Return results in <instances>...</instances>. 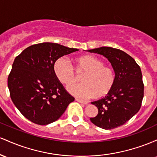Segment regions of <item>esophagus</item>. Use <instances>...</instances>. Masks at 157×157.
I'll return each instance as SVG.
<instances>
[{"instance_id": "obj_1", "label": "esophagus", "mask_w": 157, "mask_h": 157, "mask_svg": "<svg viewBox=\"0 0 157 157\" xmlns=\"http://www.w3.org/2000/svg\"><path fill=\"white\" fill-rule=\"evenodd\" d=\"M76 100V101L80 102V103H82V104H85V105H86V104H88V102L86 101V100H80V99H78V98H76L75 99Z\"/></svg>"}]
</instances>
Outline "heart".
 Masks as SVG:
<instances>
[{"label": "heart", "instance_id": "obj_1", "mask_svg": "<svg viewBox=\"0 0 157 157\" xmlns=\"http://www.w3.org/2000/svg\"><path fill=\"white\" fill-rule=\"evenodd\" d=\"M78 73H85L82 83L72 84L67 87L68 91L80 98L101 97L108 94L116 82V75L112 68L105 66L104 62L91 55L77 57L75 60ZM54 72L62 83L69 85L77 80L75 68L65 57H60L54 64Z\"/></svg>", "mask_w": 157, "mask_h": 157}]
</instances>
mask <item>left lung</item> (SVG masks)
Segmentation results:
<instances>
[{
	"mask_svg": "<svg viewBox=\"0 0 157 157\" xmlns=\"http://www.w3.org/2000/svg\"><path fill=\"white\" fill-rule=\"evenodd\" d=\"M103 55L112 65L116 82L105 97L91 102L98 109V114L90 118L101 128L113 129L122 125L138 112L144 97V84L140 66L125 52L111 47L88 50Z\"/></svg>",
	"mask_w": 157,
	"mask_h": 157,
	"instance_id": "obj_1",
	"label": "left lung"
}]
</instances>
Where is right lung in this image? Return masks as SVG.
Masks as SVG:
<instances>
[{"label": "right lung", "mask_w": 157, "mask_h": 157, "mask_svg": "<svg viewBox=\"0 0 157 157\" xmlns=\"http://www.w3.org/2000/svg\"><path fill=\"white\" fill-rule=\"evenodd\" d=\"M78 51L58 44L32 45L15 57L8 77L12 102L29 120L44 125L62 116L74 97L54 72L55 61Z\"/></svg>", "instance_id": "1"}]
</instances>
